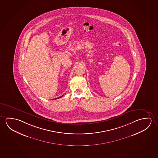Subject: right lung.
<instances>
[{"label":"right lung","mask_w":158,"mask_h":158,"mask_svg":"<svg viewBox=\"0 0 158 158\" xmlns=\"http://www.w3.org/2000/svg\"><path fill=\"white\" fill-rule=\"evenodd\" d=\"M63 95H62V96H61V97H59V98H56V99H58V98H61V97H63Z\"/></svg>","instance_id":"right-lung-1"}]
</instances>
